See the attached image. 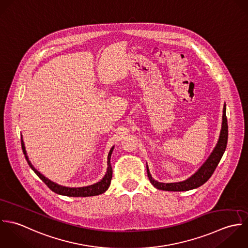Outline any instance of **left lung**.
I'll return each instance as SVG.
<instances>
[{
    "mask_svg": "<svg viewBox=\"0 0 248 248\" xmlns=\"http://www.w3.org/2000/svg\"><path fill=\"white\" fill-rule=\"evenodd\" d=\"M227 140H228V124H227V118H226V106L223 107V116H222V127L220 131V136L217 142V145L216 146L215 149L213 150L210 157L207 159V161L201 166V168L198 171L192 175L190 178H188L185 181L177 182V183H161L156 180H154L150 173H149V168L147 167L148 176H149L150 183L158 190L163 191H170V192H182V191H189L200 187L205 182L209 180V178L214 173L216 168L217 167L225 149L227 146Z\"/></svg>",
    "mask_w": 248,
    "mask_h": 248,
    "instance_id": "obj_1",
    "label": "left lung"
}]
</instances>
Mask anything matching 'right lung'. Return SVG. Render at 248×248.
<instances>
[{"instance_id": "right-lung-1", "label": "right lung", "mask_w": 248, "mask_h": 248, "mask_svg": "<svg viewBox=\"0 0 248 248\" xmlns=\"http://www.w3.org/2000/svg\"><path fill=\"white\" fill-rule=\"evenodd\" d=\"M21 145H22L23 152L26 156V159H27L28 164L30 165V167L32 169V170L39 176V178L50 188L52 192H54L58 195H62V196H66V197H92V196H98L100 194H103L110 186L111 179H112V172H113L112 167H111V164H110V158H111V154H112V151H113L114 148L110 149L109 154H108L107 172L99 182L94 184V185L88 186V187L68 188V187H63V186H60V185H57V184L51 182L48 178H46L44 175H42L38 170H36L35 168L31 165V161L29 160V158L27 156V152H26V149H25V145H24L23 140H21Z\"/></svg>"}]
</instances>
